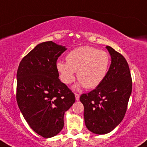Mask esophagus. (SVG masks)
<instances>
[{"label":"esophagus","mask_w":147,"mask_h":147,"mask_svg":"<svg viewBox=\"0 0 147 147\" xmlns=\"http://www.w3.org/2000/svg\"><path fill=\"white\" fill-rule=\"evenodd\" d=\"M75 100H76V101H79V99H80V95H79L78 94H75Z\"/></svg>","instance_id":"obj_1"}]
</instances>
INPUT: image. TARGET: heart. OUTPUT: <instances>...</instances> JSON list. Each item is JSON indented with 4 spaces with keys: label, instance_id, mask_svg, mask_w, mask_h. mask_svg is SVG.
Masks as SVG:
<instances>
[{
    "label": "heart",
    "instance_id": "1",
    "mask_svg": "<svg viewBox=\"0 0 147 147\" xmlns=\"http://www.w3.org/2000/svg\"><path fill=\"white\" fill-rule=\"evenodd\" d=\"M66 61H59L56 64L60 79L64 84H70L75 80V72H77L79 82L74 88L78 89L81 86L94 88L106 78L110 58L105 51L86 46L70 51Z\"/></svg>",
    "mask_w": 147,
    "mask_h": 147
}]
</instances>
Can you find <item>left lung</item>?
<instances>
[{
	"label": "left lung",
	"mask_w": 147,
	"mask_h": 147,
	"mask_svg": "<svg viewBox=\"0 0 147 147\" xmlns=\"http://www.w3.org/2000/svg\"><path fill=\"white\" fill-rule=\"evenodd\" d=\"M106 49L111 64L105 80L80 100L84 106L86 127L94 134H106L117 127L125 116L132 91V80L125 59L110 46Z\"/></svg>",
	"instance_id": "obj_1"
}]
</instances>
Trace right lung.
I'll return each mask as SVG.
<instances>
[{
    "label": "right lung",
    "mask_w": 147,
    "mask_h": 147,
    "mask_svg": "<svg viewBox=\"0 0 147 147\" xmlns=\"http://www.w3.org/2000/svg\"><path fill=\"white\" fill-rule=\"evenodd\" d=\"M67 48L52 41L37 45L22 59L16 78L18 106L30 127L44 138L57 136L64 115L75 101L59 78L56 64Z\"/></svg>",
    "instance_id": "obj_1"
}]
</instances>
